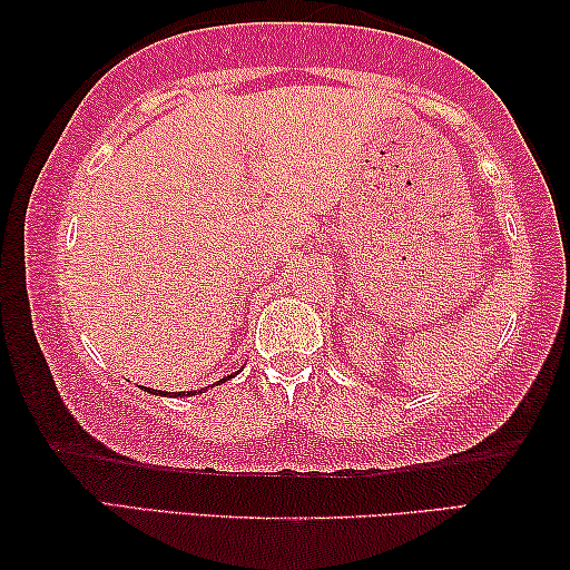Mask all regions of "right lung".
Returning <instances> with one entry per match:
<instances>
[{
    "instance_id": "1",
    "label": "right lung",
    "mask_w": 570,
    "mask_h": 570,
    "mask_svg": "<svg viewBox=\"0 0 570 570\" xmlns=\"http://www.w3.org/2000/svg\"><path fill=\"white\" fill-rule=\"evenodd\" d=\"M232 376H235V373H229V376L227 379H219L217 381V384H212V386H219V384H224V381H229ZM209 389V386H207ZM207 389H199V394H204V391H207ZM146 391V389H144ZM148 391H151V389H148ZM151 394H156V396H189V391H186V394H184V391H151Z\"/></svg>"
}]
</instances>
